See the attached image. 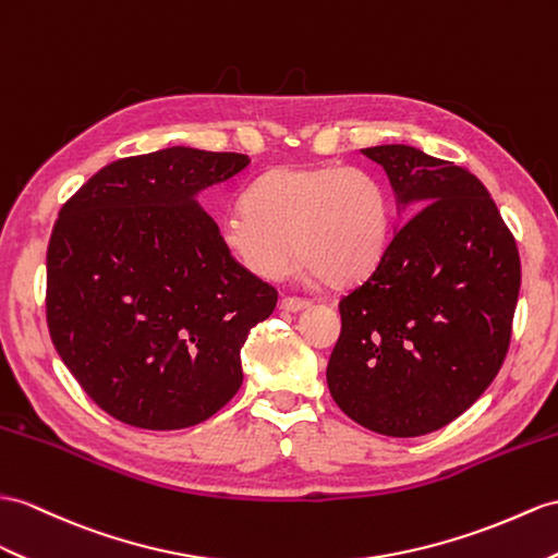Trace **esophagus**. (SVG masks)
<instances>
[{
	"instance_id": "obj_1",
	"label": "esophagus",
	"mask_w": 558,
	"mask_h": 558,
	"mask_svg": "<svg viewBox=\"0 0 558 558\" xmlns=\"http://www.w3.org/2000/svg\"><path fill=\"white\" fill-rule=\"evenodd\" d=\"M279 307L283 312H301V310H307L310 307V301L307 298H295V295H283Z\"/></svg>"
}]
</instances>
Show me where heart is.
Instances as JSON below:
<instances>
[{
    "mask_svg": "<svg viewBox=\"0 0 558 558\" xmlns=\"http://www.w3.org/2000/svg\"><path fill=\"white\" fill-rule=\"evenodd\" d=\"M227 253L251 275L279 281L301 260L331 287H350L384 260L390 198L369 170L343 162L287 166L265 172L222 215Z\"/></svg>",
    "mask_w": 558,
    "mask_h": 558,
    "instance_id": "b5f03b06",
    "label": "heart"
}]
</instances>
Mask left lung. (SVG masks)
<instances>
[{
    "label": "left lung",
    "instance_id": "8db88e82",
    "mask_svg": "<svg viewBox=\"0 0 558 558\" xmlns=\"http://www.w3.org/2000/svg\"><path fill=\"white\" fill-rule=\"evenodd\" d=\"M412 215L376 269L341 298L326 366L336 404L381 436L450 424L493 384L521 289L515 239L478 177L414 146L362 148Z\"/></svg>",
    "mask_w": 558,
    "mask_h": 558
}]
</instances>
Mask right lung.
Wrapping results in <instances>:
<instances>
[{
	"instance_id": "1",
	"label": "right lung",
	"mask_w": 558,
	"mask_h": 558,
	"mask_svg": "<svg viewBox=\"0 0 558 558\" xmlns=\"http://www.w3.org/2000/svg\"><path fill=\"white\" fill-rule=\"evenodd\" d=\"M189 146L120 158L63 203L47 248V324L106 414L196 426L241 388V348L277 289L227 253L196 194L248 166Z\"/></svg>"
}]
</instances>
